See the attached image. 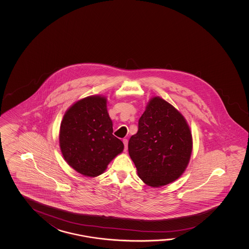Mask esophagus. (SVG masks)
I'll return each mask as SVG.
<instances>
[{
    "instance_id": "obj_1",
    "label": "esophagus",
    "mask_w": 249,
    "mask_h": 249,
    "mask_svg": "<svg viewBox=\"0 0 249 249\" xmlns=\"http://www.w3.org/2000/svg\"><path fill=\"white\" fill-rule=\"evenodd\" d=\"M123 142H124V151L126 152L127 144H128V141H127L126 139H124V140H123Z\"/></svg>"
}]
</instances>
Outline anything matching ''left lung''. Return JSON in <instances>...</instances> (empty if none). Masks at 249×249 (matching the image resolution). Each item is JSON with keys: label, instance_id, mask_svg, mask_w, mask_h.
<instances>
[{"label": "left lung", "instance_id": "1", "mask_svg": "<svg viewBox=\"0 0 249 249\" xmlns=\"http://www.w3.org/2000/svg\"><path fill=\"white\" fill-rule=\"evenodd\" d=\"M193 140L185 117L169 102L154 96L128 143L130 158L145 184L162 187L179 179L191 160Z\"/></svg>", "mask_w": 249, "mask_h": 249}]
</instances>
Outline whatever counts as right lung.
<instances>
[{
  "instance_id": "add662e5",
  "label": "right lung",
  "mask_w": 249,
  "mask_h": 249,
  "mask_svg": "<svg viewBox=\"0 0 249 249\" xmlns=\"http://www.w3.org/2000/svg\"><path fill=\"white\" fill-rule=\"evenodd\" d=\"M107 97L91 95L75 101L64 114L58 142L65 161L80 175L97 177L124 150L115 137Z\"/></svg>"
}]
</instances>
